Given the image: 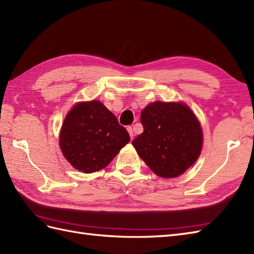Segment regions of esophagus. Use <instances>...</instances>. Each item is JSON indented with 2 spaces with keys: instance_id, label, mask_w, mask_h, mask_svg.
I'll return each mask as SVG.
<instances>
[{
  "instance_id": "esophagus-1",
  "label": "esophagus",
  "mask_w": 254,
  "mask_h": 254,
  "mask_svg": "<svg viewBox=\"0 0 254 254\" xmlns=\"http://www.w3.org/2000/svg\"><path fill=\"white\" fill-rule=\"evenodd\" d=\"M127 130H128L129 134H130V138L132 139V138H133V135H134V133H133V130H132V127H131V126L127 127Z\"/></svg>"
}]
</instances>
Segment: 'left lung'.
I'll list each match as a JSON object with an SVG mask.
<instances>
[{"label": "left lung", "instance_id": "8db88e82", "mask_svg": "<svg viewBox=\"0 0 254 254\" xmlns=\"http://www.w3.org/2000/svg\"><path fill=\"white\" fill-rule=\"evenodd\" d=\"M141 123L143 132L132 141V145L155 175L177 178L199 157L201 127L185 103H150L142 111Z\"/></svg>", "mask_w": 254, "mask_h": 254}]
</instances>
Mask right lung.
<instances>
[{"mask_svg": "<svg viewBox=\"0 0 254 254\" xmlns=\"http://www.w3.org/2000/svg\"><path fill=\"white\" fill-rule=\"evenodd\" d=\"M130 137L116 116L100 101L78 102L61 127L59 145L74 168L84 174L103 169Z\"/></svg>", "mask_w": 254, "mask_h": 254, "instance_id": "add662e5", "label": "right lung"}]
</instances>
